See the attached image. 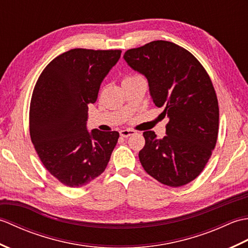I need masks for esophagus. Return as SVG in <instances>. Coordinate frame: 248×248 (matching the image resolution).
I'll return each mask as SVG.
<instances>
[{
    "label": "esophagus",
    "mask_w": 248,
    "mask_h": 248,
    "mask_svg": "<svg viewBox=\"0 0 248 248\" xmlns=\"http://www.w3.org/2000/svg\"><path fill=\"white\" fill-rule=\"evenodd\" d=\"M119 133H120V135H121V136H123V138L127 139V138H129V136L135 134V131H133V130H130V129H127V130H121Z\"/></svg>",
    "instance_id": "esophagus-1"
}]
</instances>
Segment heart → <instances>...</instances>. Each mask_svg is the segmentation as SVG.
Masks as SVG:
<instances>
[{
  "label": "heart",
  "mask_w": 248,
  "mask_h": 248,
  "mask_svg": "<svg viewBox=\"0 0 248 248\" xmlns=\"http://www.w3.org/2000/svg\"><path fill=\"white\" fill-rule=\"evenodd\" d=\"M134 78V77H127V78H124V80H129V78Z\"/></svg>",
  "instance_id": "1"
}]
</instances>
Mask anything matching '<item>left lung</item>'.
Here are the masks:
<instances>
[{
    "label": "left lung",
    "mask_w": 248,
    "mask_h": 248,
    "mask_svg": "<svg viewBox=\"0 0 248 248\" xmlns=\"http://www.w3.org/2000/svg\"><path fill=\"white\" fill-rule=\"evenodd\" d=\"M124 59L147 78L152 101L168 118L163 139L143 133L141 166L165 186L187 184L202 171L217 140L218 102L210 77L196 57L170 41L130 49Z\"/></svg>",
    "instance_id": "1"
}]
</instances>
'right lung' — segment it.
Segmentation results:
<instances>
[{
  "label": "right lung",
  "instance_id": "right-lung-1",
  "mask_svg": "<svg viewBox=\"0 0 248 248\" xmlns=\"http://www.w3.org/2000/svg\"><path fill=\"white\" fill-rule=\"evenodd\" d=\"M120 55V50L72 49L49 62L36 83L31 143L46 170L67 186H83L101 175L117 144V131L89 132L87 112Z\"/></svg>",
  "mask_w": 248,
  "mask_h": 248
}]
</instances>
